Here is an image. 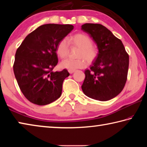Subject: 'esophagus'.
Wrapping results in <instances>:
<instances>
[{"label": "esophagus", "mask_w": 147, "mask_h": 147, "mask_svg": "<svg viewBox=\"0 0 147 147\" xmlns=\"http://www.w3.org/2000/svg\"><path fill=\"white\" fill-rule=\"evenodd\" d=\"M69 73L70 74H73L74 71H75V70H69Z\"/></svg>", "instance_id": "esophagus-1"}]
</instances>
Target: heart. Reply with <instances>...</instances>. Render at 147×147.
Instances as JSON below:
<instances>
[{"instance_id": "b5f03b06", "label": "heart", "mask_w": 147, "mask_h": 147, "mask_svg": "<svg viewBox=\"0 0 147 147\" xmlns=\"http://www.w3.org/2000/svg\"><path fill=\"white\" fill-rule=\"evenodd\" d=\"M71 45L79 47L76 59L68 58L63 60L60 63L61 67L69 70H75L78 68H83L86 66V61L92 63L97 58L98 56V49L93 46V41L88 35L82 33H78L69 37L67 39ZM69 44L65 39H63L58 42L56 46V54L60 58L67 57L69 52Z\"/></svg>"}]
</instances>
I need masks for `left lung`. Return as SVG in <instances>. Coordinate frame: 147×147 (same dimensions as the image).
<instances>
[{"instance_id":"1","label":"left lung","mask_w":147,"mask_h":147,"mask_svg":"<svg viewBox=\"0 0 147 147\" xmlns=\"http://www.w3.org/2000/svg\"><path fill=\"white\" fill-rule=\"evenodd\" d=\"M82 30L90 35L98 49L97 58L84 72L82 89L88 97L111 100L123 91L127 80L128 54L120 39L102 24L86 23Z\"/></svg>"}]
</instances>
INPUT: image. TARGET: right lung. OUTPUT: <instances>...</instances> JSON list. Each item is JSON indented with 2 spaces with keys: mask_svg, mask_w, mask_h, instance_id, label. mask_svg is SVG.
Returning <instances> with one entry per match:
<instances>
[{
  "mask_svg": "<svg viewBox=\"0 0 147 147\" xmlns=\"http://www.w3.org/2000/svg\"><path fill=\"white\" fill-rule=\"evenodd\" d=\"M73 28L71 24H43L29 34L17 49L14 74L22 93L32 103L44 106L60 97L62 84L69 73L67 69L53 71L58 62L56 49Z\"/></svg>",
  "mask_w": 147,
  "mask_h": 147,
  "instance_id": "1",
  "label": "right lung"
}]
</instances>
